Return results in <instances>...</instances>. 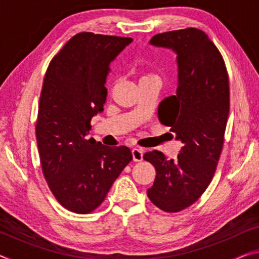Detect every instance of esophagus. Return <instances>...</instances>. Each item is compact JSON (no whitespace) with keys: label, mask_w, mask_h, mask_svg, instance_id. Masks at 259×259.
Returning <instances> with one entry per match:
<instances>
[{"label":"esophagus","mask_w":259,"mask_h":259,"mask_svg":"<svg viewBox=\"0 0 259 259\" xmlns=\"http://www.w3.org/2000/svg\"><path fill=\"white\" fill-rule=\"evenodd\" d=\"M143 154H144V151L140 150V148H134L133 151H131V155H133V161L135 162H140L143 160Z\"/></svg>","instance_id":"esophagus-1"}]
</instances>
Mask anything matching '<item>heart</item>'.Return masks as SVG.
Masks as SVG:
<instances>
[{
    "instance_id": "1",
    "label": "heart",
    "mask_w": 259,
    "mask_h": 259,
    "mask_svg": "<svg viewBox=\"0 0 259 259\" xmlns=\"http://www.w3.org/2000/svg\"><path fill=\"white\" fill-rule=\"evenodd\" d=\"M146 76H150V75H146ZM146 76H144V77H146Z\"/></svg>"
}]
</instances>
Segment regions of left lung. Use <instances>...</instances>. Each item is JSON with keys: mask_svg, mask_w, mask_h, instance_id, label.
Returning <instances> with one entry per match:
<instances>
[{"mask_svg": "<svg viewBox=\"0 0 259 259\" xmlns=\"http://www.w3.org/2000/svg\"><path fill=\"white\" fill-rule=\"evenodd\" d=\"M150 45L177 55L176 96L160 103L159 120L183 146L175 160L156 150L144 154L156 170L147 195L163 211L178 212L202 195L216 170L230 112L229 75L221 52L198 28L156 34Z\"/></svg>", "mask_w": 259, "mask_h": 259, "instance_id": "1", "label": "left lung"}]
</instances>
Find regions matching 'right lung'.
I'll list each match as a JSON object with an SVG mask.
<instances>
[{
	"label": "right lung",
	"instance_id": "right-lung-1",
	"mask_svg": "<svg viewBox=\"0 0 259 259\" xmlns=\"http://www.w3.org/2000/svg\"><path fill=\"white\" fill-rule=\"evenodd\" d=\"M131 42L130 37L78 33L47 69L36 122L38 154L50 191L69 211H94L133 160L128 147L87 139L91 119L106 103L109 65Z\"/></svg>",
	"mask_w": 259,
	"mask_h": 259
}]
</instances>
